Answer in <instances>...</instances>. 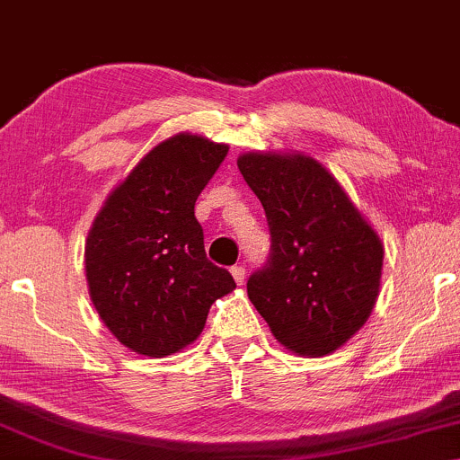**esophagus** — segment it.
Returning <instances> with one entry per match:
<instances>
[{
	"instance_id": "esophagus-1",
	"label": "esophagus",
	"mask_w": 460,
	"mask_h": 460,
	"mask_svg": "<svg viewBox=\"0 0 460 460\" xmlns=\"http://www.w3.org/2000/svg\"><path fill=\"white\" fill-rule=\"evenodd\" d=\"M231 274H234V279H235V283H237V285H244L246 270L242 268V265H235V268H231Z\"/></svg>"
}]
</instances>
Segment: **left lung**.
I'll return each instance as SVG.
<instances>
[{"instance_id": "obj_1", "label": "left lung", "mask_w": 460, "mask_h": 460, "mask_svg": "<svg viewBox=\"0 0 460 460\" xmlns=\"http://www.w3.org/2000/svg\"><path fill=\"white\" fill-rule=\"evenodd\" d=\"M237 167L272 234L270 261L248 279V297L280 345L297 356H328L373 313L384 242L313 156L246 152Z\"/></svg>"}]
</instances>
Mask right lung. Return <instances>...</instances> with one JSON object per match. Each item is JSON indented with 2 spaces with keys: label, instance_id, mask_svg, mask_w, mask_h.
Instances as JSON below:
<instances>
[{
  "label": "right lung",
  "instance_id": "add662e5",
  "mask_svg": "<svg viewBox=\"0 0 460 460\" xmlns=\"http://www.w3.org/2000/svg\"><path fill=\"white\" fill-rule=\"evenodd\" d=\"M229 146L192 132L160 141L104 199L85 240L93 308L121 345L164 358L199 339L209 306L235 289L208 261L195 203Z\"/></svg>",
  "mask_w": 460,
  "mask_h": 460
}]
</instances>
